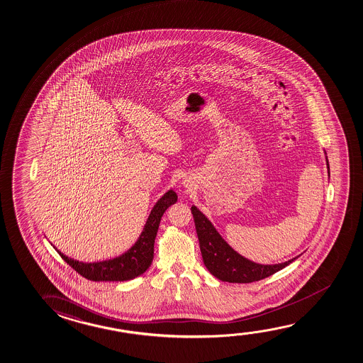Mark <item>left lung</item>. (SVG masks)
Returning <instances> with one entry per match:
<instances>
[{
  "label": "left lung",
  "mask_w": 363,
  "mask_h": 363,
  "mask_svg": "<svg viewBox=\"0 0 363 363\" xmlns=\"http://www.w3.org/2000/svg\"><path fill=\"white\" fill-rule=\"evenodd\" d=\"M326 155V152H325ZM327 172L330 164L326 155ZM195 220L196 232L200 241L201 253L206 268L216 279L230 284H251L266 279L294 262L296 258L276 264H261L243 257L227 243L213 223L195 205L191 207Z\"/></svg>",
  "instance_id": "obj_1"
}]
</instances>
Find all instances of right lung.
Instances as JSON below:
<instances>
[{"label": "right lung", "mask_w": 363, "mask_h": 363, "mask_svg": "<svg viewBox=\"0 0 363 363\" xmlns=\"http://www.w3.org/2000/svg\"><path fill=\"white\" fill-rule=\"evenodd\" d=\"M177 202V194L174 189H168L166 194L155 203L152 210L148 215L147 221L143 226L141 235L137 241L128 248L126 252L122 253L117 257L108 258L97 262H81L77 259L63 255L60 250L58 255L79 272L84 279L91 281H105V282H121L136 279L138 276L145 274L148 267L151 266L153 259V247H155V238L157 236L158 226L162 218L164 211L168 207Z\"/></svg>", "instance_id": "1"}]
</instances>
